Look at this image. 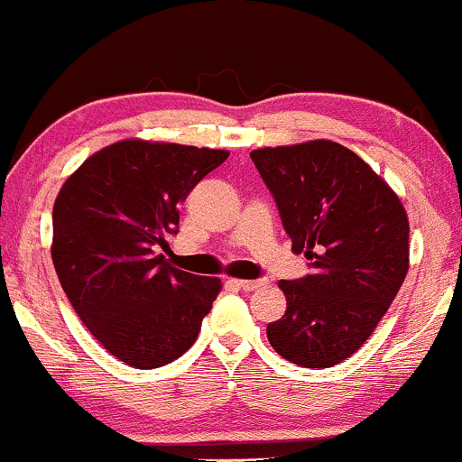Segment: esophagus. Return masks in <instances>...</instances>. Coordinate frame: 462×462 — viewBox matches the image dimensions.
Returning a JSON list of instances; mask_svg holds the SVG:
<instances>
[{
    "label": "esophagus",
    "mask_w": 462,
    "mask_h": 462,
    "mask_svg": "<svg viewBox=\"0 0 462 462\" xmlns=\"http://www.w3.org/2000/svg\"><path fill=\"white\" fill-rule=\"evenodd\" d=\"M233 284H236L237 289H242V291H255V289H260V287H264L266 284V280H231Z\"/></svg>",
    "instance_id": "1"
}]
</instances>
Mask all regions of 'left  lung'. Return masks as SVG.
<instances>
[{
    "mask_svg": "<svg viewBox=\"0 0 462 462\" xmlns=\"http://www.w3.org/2000/svg\"><path fill=\"white\" fill-rule=\"evenodd\" d=\"M291 249L311 273L280 280L287 311L266 325L289 363L327 369L360 349L409 269L402 202L372 166L331 140L251 151Z\"/></svg>",
    "mask_w": 462,
    "mask_h": 462,
    "instance_id": "8db88e82",
    "label": "left lung"
}]
</instances>
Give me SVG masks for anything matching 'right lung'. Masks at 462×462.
Instances as JSON below:
<instances>
[{"instance_id": "right-lung-1", "label": "right lung", "mask_w": 462, "mask_h": 462, "mask_svg": "<svg viewBox=\"0 0 462 462\" xmlns=\"http://www.w3.org/2000/svg\"><path fill=\"white\" fill-rule=\"evenodd\" d=\"M229 151L125 140L70 175L53 207V264L95 340L137 369L173 363L196 342L217 278L166 263L178 207Z\"/></svg>"}]
</instances>
